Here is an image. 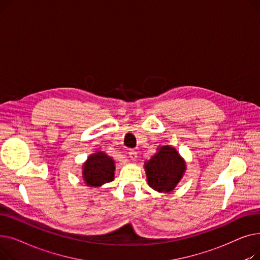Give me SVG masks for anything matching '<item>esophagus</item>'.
<instances>
[{"instance_id": "1", "label": "esophagus", "mask_w": 260, "mask_h": 260, "mask_svg": "<svg viewBox=\"0 0 260 260\" xmlns=\"http://www.w3.org/2000/svg\"><path fill=\"white\" fill-rule=\"evenodd\" d=\"M128 156H129V158L133 159V160L137 159V152H136L135 149H129V151H128Z\"/></svg>"}]
</instances>
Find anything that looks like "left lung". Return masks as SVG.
Instances as JSON below:
<instances>
[{"label":"left lung","mask_w":260,"mask_h":260,"mask_svg":"<svg viewBox=\"0 0 260 260\" xmlns=\"http://www.w3.org/2000/svg\"><path fill=\"white\" fill-rule=\"evenodd\" d=\"M148 185L158 192H171L182 178L185 170L182 158L172 146H162L145 163Z\"/></svg>","instance_id":"1"}]
</instances>
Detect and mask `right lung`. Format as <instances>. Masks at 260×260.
Wrapping results in <instances>:
<instances>
[{"instance_id": "right-lung-1", "label": "right lung", "mask_w": 260, "mask_h": 260, "mask_svg": "<svg viewBox=\"0 0 260 260\" xmlns=\"http://www.w3.org/2000/svg\"><path fill=\"white\" fill-rule=\"evenodd\" d=\"M83 167V178L89 186H99L114 179V160L102 152L90 155Z\"/></svg>"}]
</instances>
